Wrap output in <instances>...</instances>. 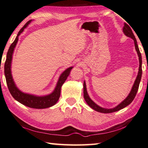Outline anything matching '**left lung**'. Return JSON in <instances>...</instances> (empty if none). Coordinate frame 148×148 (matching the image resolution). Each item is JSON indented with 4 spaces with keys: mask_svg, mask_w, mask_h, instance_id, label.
Returning <instances> with one entry per match:
<instances>
[{
    "mask_svg": "<svg viewBox=\"0 0 148 148\" xmlns=\"http://www.w3.org/2000/svg\"><path fill=\"white\" fill-rule=\"evenodd\" d=\"M123 33H124L125 35L127 36V37H128L131 38H132L133 41H134L135 49H136V51L137 52L138 60H139V68H138V75H137V76H136V78L135 80L134 84H133V87L132 88V90H131L130 93H129V95H128L126 98L122 102L120 103L119 105L116 106V107L113 108H110V109L104 108L100 107L91 99V98L90 97V96H89V95L88 93L87 88H86V82L84 80V86H83V87H84V98L86 103L88 104L89 106L91 107L92 109H93V110L98 111V112H100V113H110L115 112V111L121 110H122V109H123L125 107H126L127 106L130 104L132 102L133 99H135L136 94V93H137L138 89L139 87V84H140V82L141 77H142V73H143V70H142V56H141L140 52V51H139L137 42H136L135 37L134 34H133L132 29L130 28V27L128 26L126 23H124V26L123 27Z\"/></svg>",
    "mask_w": 148,
    "mask_h": 148,
    "instance_id": "obj_1",
    "label": "left lung"
}]
</instances>
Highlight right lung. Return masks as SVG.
<instances>
[{"instance_id":"right-lung-1","label":"right lung","mask_w":148,"mask_h":148,"mask_svg":"<svg viewBox=\"0 0 148 148\" xmlns=\"http://www.w3.org/2000/svg\"><path fill=\"white\" fill-rule=\"evenodd\" d=\"M32 20L28 21L22 29L19 31L17 36L15 38L13 42L11 44L6 55V60H5L4 64V75L6 80V83L8 89L11 95L16 101L21 103L26 106L35 109H44L51 107L54 106L59 99L60 95L61 87L69 75L70 71L73 67H69L64 71L60 75L56 86L53 91L52 93L46 95L38 96L35 95L24 93L16 87L15 82H14L12 74V62L13 58V54L14 52L16 44L18 42V37L21 33L24 32L25 28L28 26V25L32 22Z\"/></svg>"}]
</instances>
